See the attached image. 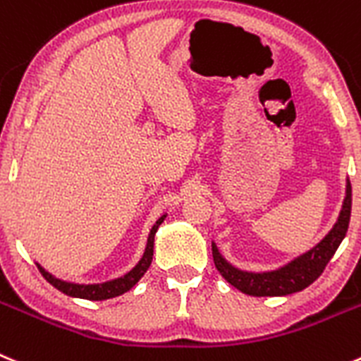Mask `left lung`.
Listing matches in <instances>:
<instances>
[{"mask_svg":"<svg viewBox=\"0 0 361 361\" xmlns=\"http://www.w3.org/2000/svg\"><path fill=\"white\" fill-rule=\"evenodd\" d=\"M351 181L348 178L342 210H340L338 219H336L331 230L328 231V235L312 249L295 257L288 264L274 269V271H242L222 257L215 242H212L215 267L228 283H231L235 288L247 295H257V298L271 295V298H274V295H288L294 294V292H301L302 288L310 287L322 274L328 262L331 260L335 251L338 249L340 242L348 233L349 219H351Z\"/></svg>","mask_w":361,"mask_h":361,"instance_id":"obj_1","label":"left lung"}]
</instances>
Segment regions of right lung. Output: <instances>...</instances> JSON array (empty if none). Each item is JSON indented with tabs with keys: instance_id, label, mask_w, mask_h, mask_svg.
I'll use <instances>...</instances> for the list:
<instances>
[{
	"instance_id": "1",
	"label": "right lung",
	"mask_w": 361,
	"mask_h": 361,
	"mask_svg": "<svg viewBox=\"0 0 361 361\" xmlns=\"http://www.w3.org/2000/svg\"><path fill=\"white\" fill-rule=\"evenodd\" d=\"M167 217V214L161 215L157 222L151 228L149 235H147V244L146 249H144V255L137 265H135L131 271H128L124 276H119V278L109 279V281L103 283H73V281H63V279L56 278L51 272H48L40 264H37L39 271L42 272V276L46 278V281L51 283L56 290L63 292L66 295H71V298H80V299H89V301H104V299H112L117 298V295H123L124 292H128L130 288H133L139 279L146 274V271L149 269L151 260H153V247H154V235H157V230L160 228V224L164 222V219Z\"/></svg>"
}]
</instances>
